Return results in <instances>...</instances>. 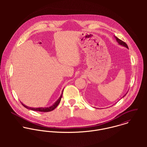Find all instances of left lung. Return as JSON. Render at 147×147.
<instances>
[{
    "instance_id": "left-lung-1",
    "label": "left lung",
    "mask_w": 147,
    "mask_h": 147,
    "mask_svg": "<svg viewBox=\"0 0 147 147\" xmlns=\"http://www.w3.org/2000/svg\"><path fill=\"white\" fill-rule=\"evenodd\" d=\"M115 38H116V40H117V42H118V43H119V44H120V45H122V46H125V47H126L127 48H128V47L127 45L126 44V42H123V41L121 40L120 39H119L118 38H117V37H115ZM125 95H126V94H125Z\"/></svg>"
}]
</instances>
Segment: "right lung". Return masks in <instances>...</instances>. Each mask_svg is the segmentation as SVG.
Returning <instances> with one entry per match:
<instances>
[{"label":"right lung","mask_w":147,"mask_h":147,"mask_svg":"<svg viewBox=\"0 0 147 147\" xmlns=\"http://www.w3.org/2000/svg\"><path fill=\"white\" fill-rule=\"evenodd\" d=\"M63 91H62V93L61 96V97H59V98L54 104V105L50 106V107H38V108H34V107H28L26 106H25V105H24L22 103H21L22 105H23V106H24L25 108L28 109H30V110H33V111H41V112H49V111H51L52 110H53L54 109H55L57 106L59 105V104L61 102V98L62 97V94H63Z\"/></svg>","instance_id":"obj_1"}]
</instances>
